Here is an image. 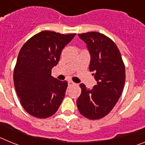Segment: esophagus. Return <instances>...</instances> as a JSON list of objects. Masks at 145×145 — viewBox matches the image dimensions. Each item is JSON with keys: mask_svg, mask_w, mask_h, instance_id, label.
<instances>
[{"mask_svg": "<svg viewBox=\"0 0 145 145\" xmlns=\"http://www.w3.org/2000/svg\"><path fill=\"white\" fill-rule=\"evenodd\" d=\"M68 85L69 86H72V85H76V84H75L74 82L71 81V80H69L68 81Z\"/></svg>", "mask_w": 145, "mask_h": 145, "instance_id": "34e87169", "label": "esophagus"}]
</instances>
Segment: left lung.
<instances>
[{
    "label": "left lung",
    "mask_w": 145,
    "mask_h": 145,
    "mask_svg": "<svg viewBox=\"0 0 145 145\" xmlns=\"http://www.w3.org/2000/svg\"><path fill=\"white\" fill-rule=\"evenodd\" d=\"M91 55L89 69L97 84L89 89L80 84L77 107L82 116L98 120L110 112L120 98L125 80V65L116 44L97 32L78 34Z\"/></svg>",
    "instance_id": "8db88e82"
}]
</instances>
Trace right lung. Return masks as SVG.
I'll return each mask as SVG.
<instances>
[{
  "mask_svg": "<svg viewBox=\"0 0 145 145\" xmlns=\"http://www.w3.org/2000/svg\"><path fill=\"white\" fill-rule=\"evenodd\" d=\"M75 34L42 31L29 38L18 55L14 83L20 103L27 112L46 118L58 110L65 95L67 81L52 76L64 47Z\"/></svg>",
  "mask_w": 145,
  "mask_h": 145,
  "instance_id": "1",
  "label": "right lung"
}]
</instances>
